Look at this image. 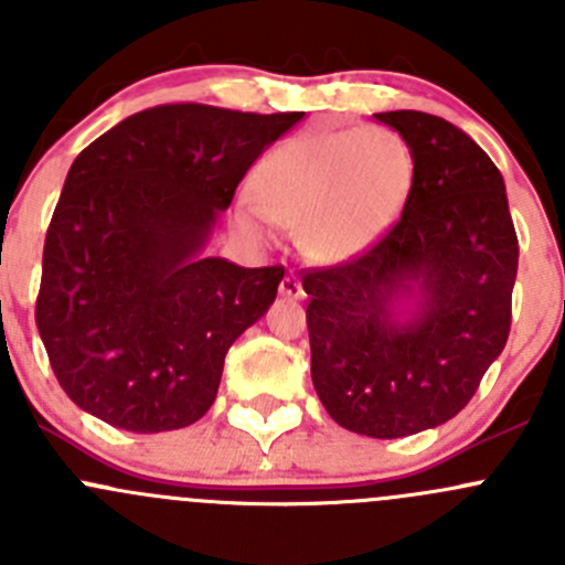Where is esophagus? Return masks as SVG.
<instances>
[{
  "instance_id": "obj_1",
  "label": "esophagus",
  "mask_w": 565,
  "mask_h": 565,
  "mask_svg": "<svg viewBox=\"0 0 565 565\" xmlns=\"http://www.w3.org/2000/svg\"><path fill=\"white\" fill-rule=\"evenodd\" d=\"M278 292H281V298L287 300H303V284H300V278L295 276V273H289V276H284L281 287H278Z\"/></svg>"
}]
</instances>
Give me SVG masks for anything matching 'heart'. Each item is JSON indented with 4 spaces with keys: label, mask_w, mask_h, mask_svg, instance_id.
<instances>
[{
    "label": "heart",
    "mask_w": 565,
    "mask_h": 565,
    "mask_svg": "<svg viewBox=\"0 0 565 565\" xmlns=\"http://www.w3.org/2000/svg\"><path fill=\"white\" fill-rule=\"evenodd\" d=\"M407 141L383 125L300 134L273 147L254 169V202L237 210L243 230H298L317 262H347L396 224L413 188Z\"/></svg>",
    "instance_id": "1"
}]
</instances>
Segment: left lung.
Wrapping results in <instances>:
<instances>
[{"label": "left lung", "mask_w": 565, "mask_h": 565, "mask_svg": "<svg viewBox=\"0 0 565 565\" xmlns=\"http://www.w3.org/2000/svg\"><path fill=\"white\" fill-rule=\"evenodd\" d=\"M407 141L413 188L358 259L306 273L311 380L330 418L396 440L446 424L503 352L516 281L503 174L448 119L374 114Z\"/></svg>", "instance_id": "8db88e82"}]
</instances>
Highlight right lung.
<instances>
[{
	"label": "right lung",
	"mask_w": 565,
	"mask_h": 565,
	"mask_svg": "<svg viewBox=\"0 0 565 565\" xmlns=\"http://www.w3.org/2000/svg\"><path fill=\"white\" fill-rule=\"evenodd\" d=\"M303 111L169 104L84 147L43 246L35 322L73 404L139 435L191 426L284 267L207 256L250 163Z\"/></svg>",
	"instance_id": "add662e5"
}]
</instances>
